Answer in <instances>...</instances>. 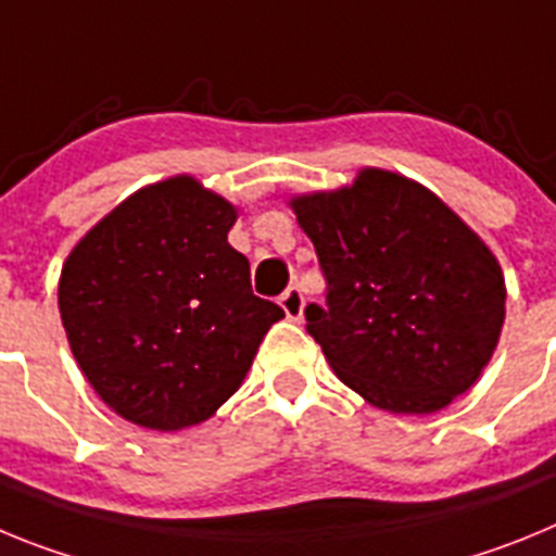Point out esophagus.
Listing matches in <instances>:
<instances>
[{"label": "esophagus", "instance_id": "34e87169", "mask_svg": "<svg viewBox=\"0 0 556 556\" xmlns=\"http://www.w3.org/2000/svg\"><path fill=\"white\" fill-rule=\"evenodd\" d=\"M278 303H281L283 314H287L289 320H301L303 317V306H306V303H303V292L298 287H289Z\"/></svg>", "mask_w": 556, "mask_h": 556}]
</instances>
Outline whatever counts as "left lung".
I'll use <instances>...</instances> for the list:
<instances>
[{
	"label": "left lung",
	"mask_w": 556,
	"mask_h": 556,
	"mask_svg": "<svg viewBox=\"0 0 556 556\" xmlns=\"http://www.w3.org/2000/svg\"><path fill=\"white\" fill-rule=\"evenodd\" d=\"M328 281L306 331L342 384L392 415L468 392L504 328L493 250L434 191L365 166L351 186L289 200Z\"/></svg>",
	"instance_id": "8db88e82"
}]
</instances>
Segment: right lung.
I'll use <instances>...</instances> for the list:
<instances>
[{"label":"right lung","instance_id":"right-lung-1","mask_svg":"<svg viewBox=\"0 0 556 556\" xmlns=\"http://www.w3.org/2000/svg\"><path fill=\"white\" fill-rule=\"evenodd\" d=\"M239 208L191 175L132 191L63 262L68 348L113 412L152 431L208 420L242 387L281 306L228 244Z\"/></svg>","mask_w":556,"mask_h":556}]
</instances>
